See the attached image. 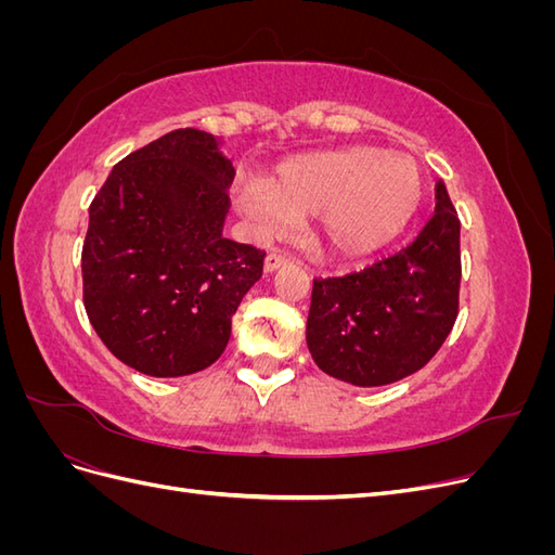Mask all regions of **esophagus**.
Masks as SVG:
<instances>
[{
    "mask_svg": "<svg viewBox=\"0 0 555 555\" xmlns=\"http://www.w3.org/2000/svg\"><path fill=\"white\" fill-rule=\"evenodd\" d=\"M284 263H287V257L280 255V251H268L266 259H263V271H266V273H273V271H278L280 266H284Z\"/></svg>",
    "mask_w": 555,
    "mask_h": 555,
    "instance_id": "34e87169",
    "label": "esophagus"
}]
</instances>
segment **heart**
Returning <instances> with one entry per match:
<instances>
[{
	"instance_id": "obj_1",
	"label": "heart",
	"mask_w": 555,
	"mask_h": 555,
	"mask_svg": "<svg viewBox=\"0 0 555 555\" xmlns=\"http://www.w3.org/2000/svg\"><path fill=\"white\" fill-rule=\"evenodd\" d=\"M233 206L261 236L312 217L333 257L363 259L400 238L422 210L426 178L410 155L373 145L317 150L233 184Z\"/></svg>"
}]
</instances>
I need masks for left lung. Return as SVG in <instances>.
Segmentation results:
<instances>
[{
  "label": "left lung",
  "mask_w": 555,
  "mask_h": 555,
  "mask_svg": "<svg viewBox=\"0 0 555 555\" xmlns=\"http://www.w3.org/2000/svg\"><path fill=\"white\" fill-rule=\"evenodd\" d=\"M435 201L428 224L398 255L314 280L306 340L326 375L384 386L438 354L459 317L461 220L442 180Z\"/></svg>",
  "instance_id": "1"
}]
</instances>
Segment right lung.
Returning <instances> with one entry per match:
<instances>
[{"label": "right lung", "instance_id": "1", "mask_svg": "<svg viewBox=\"0 0 555 555\" xmlns=\"http://www.w3.org/2000/svg\"><path fill=\"white\" fill-rule=\"evenodd\" d=\"M233 173L212 133L176 129L117 162L94 196L82 304L133 371L182 377L222 357L266 257L222 236Z\"/></svg>", "mask_w": 555, "mask_h": 555}]
</instances>
